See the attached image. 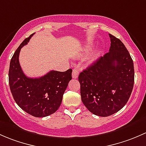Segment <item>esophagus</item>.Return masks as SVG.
Here are the masks:
<instances>
[{
  "instance_id": "34e87169",
  "label": "esophagus",
  "mask_w": 146,
  "mask_h": 146,
  "mask_svg": "<svg viewBox=\"0 0 146 146\" xmlns=\"http://www.w3.org/2000/svg\"><path fill=\"white\" fill-rule=\"evenodd\" d=\"M79 75V70L77 69H74L72 72V78L73 79H76Z\"/></svg>"
}]
</instances>
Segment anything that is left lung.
<instances>
[{
  "instance_id": "left-lung-1",
  "label": "left lung",
  "mask_w": 146,
  "mask_h": 146,
  "mask_svg": "<svg viewBox=\"0 0 146 146\" xmlns=\"http://www.w3.org/2000/svg\"><path fill=\"white\" fill-rule=\"evenodd\" d=\"M109 52L79 75L82 100L94 115L108 117L128 101L134 84L132 58L124 43L109 34Z\"/></svg>"
}]
</instances>
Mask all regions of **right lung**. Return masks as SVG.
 Segmentation results:
<instances>
[{"label": "right lung", "mask_w": 146, "mask_h": 146, "mask_svg": "<svg viewBox=\"0 0 146 146\" xmlns=\"http://www.w3.org/2000/svg\"><path fill=\"white\" fill-rule=\"evenodd\" d=\"M32 34L25 38L15 52L10 63L9 85L15 101L24 111L36 117H44L56 112L72 79V70L50 71L39 78H29L22 71L19 62L21 48L27 44Z\"/></svg>", "instance_id": "obj_1"}]
</instances>
